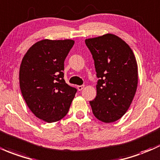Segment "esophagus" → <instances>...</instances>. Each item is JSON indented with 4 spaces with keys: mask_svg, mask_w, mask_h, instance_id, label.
I'll return each mask as SVG.
<instances>
[{
    "mask_svg": "<svg viewBox=\"0 0 160 160\" xmlns=\"http://www.w3.org/2000/svg\"><path fill=\"white\" fill-rule=\"evenodd\" d=\"M77 89H78L79 91H81L82 89H83L84 88V86H83V85H81V86H77Z\"/></svg>",
    "mask_w": 160,
    "mask_h": 160,
    "instance_id": "34e87169",
    "label": "esophagus"
}]
</instances>
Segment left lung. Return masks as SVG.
<instances>
[{"label":"left lung","mask_w":160,"mask_h":160,"mask_svg":"<svg viewBox=\"0 0 160 160\" xmlns=\"http://www.w3.org/2000/svg\"><path fill=\"white\" fill-rule=\"evenodd\" d=\"M94 60L96 96L89 101L95 117L112 123L120 119L131 106L138 83L134 52L124 40L108 33L85 40Z\"/></svg>","instance_id":"8db88e82"}]
</instances>
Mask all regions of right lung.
Instances as JSON below:
<instances>
[{
	"mask_svg": "<svg viewBox=\"0 0 160 160\" xmlns=\"http://www.w3.org/2000/svg\"><path fill=\"white\" fill-rule=\"evenodd\" d=\"M74 41L43 39L27 51L20 68V87L31 112L48 123L68 114L77 89L64 80V60Z\"/></svg>",
	"mask_w": 160,
	"mask_h": 160,
	"instance_id": "right-lung-1",
	"label": "right lung"
}]
</instances>
